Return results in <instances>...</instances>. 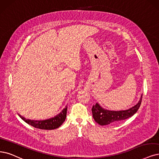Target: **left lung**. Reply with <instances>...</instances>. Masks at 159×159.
<instances>
[{"label": "left lung", "mask_w": 159, "mask_h": 159, "mask_svg": "<svg viewBox=\"0 0 159 159\" xmlns=\"http://www.w3.org/2000/svg\"><path fill=\"white\" fill-rule=\"evenodd\" d=\"M142 96H141L139 102L135 106L125 111H111L105 110L99 106V104L96 103L95 105H93L92 108L93 118L97 123L102 126L108 125L111 123L125 120L137 112L142 103Z\"/></svg>", "instance_id": "obj_1"}]
</instances>
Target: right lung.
I'll return each instance as SVG.
<instances>
[{
    "label": "right lung",
    "instance_id": "1",
    "mask_svg": "<svg viewBox=\"0 0 159 159\" xmlns=\"http://www.w3.org/2000/svg\"><path fill=\"white\" fill-rule=\"evenodd\" d=\"M67 107L66 106V107L63 109L60 114L54 116V118H52L45 120H29V119H26L25 118H24V117H23L19 114L18 115L20 116V118L22 120H24L29 125H31L34 128H39V129H43V130H54V129L60 127L63 124V122L65 121V120H66V115H67Z\"/></svg>",
    "mask_w": 159,
    "mask_h": 159
}]
</instances>
